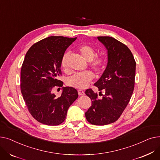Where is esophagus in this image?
Returning <instances> with one entry per match:
<instances>
[{
	"instance_id": "1",
	"label": "esophagus",
	"mask_w": 160,
	"mask_h": 160,
	"mask_svg": "<svg viewBox=\"0 0 160 160\" xmlns=\"http://www.w3.org/2000/svg\"><path fill=\"white\" fill-rule=\"evenodd\" d=\"M78 95H79L80 96H82V95H85L84 91H82V90H81V89H79V90H78Z\"/></svg>"
}]
</instances>
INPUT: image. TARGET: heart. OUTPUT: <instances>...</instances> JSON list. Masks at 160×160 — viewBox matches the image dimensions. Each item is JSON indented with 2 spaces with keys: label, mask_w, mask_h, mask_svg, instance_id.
Wrapping results in <instances>:
<instances>
[{
  "label": "heart",
  "mask_w": 160,
  "mask_h": 160,
  "mask_svg": "<svg viewBox=\"0 0 160 160\" xmlns=\"http://www.w3.org/2000/svg\"><path fill=\"white\" fill-rule=\"evenodd\" d=\"M82 56L89 62L91 68L97 72L102 71L106 64V58L103 54L96 55L95 48L89 45H82L78 48ZM69 57V52L64 53L62 58L61 65L63 69H66L67 60ZM94 78V74L91 71H86L82 72L75 73L67 78V86L77 89H84L88 86L89 83Z\"/></svg>",
  "instance_id": "obj_1"
}]
</instances>
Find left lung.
<instances>
[{
	"mask_svg": "<svg viewBox=\"0 0 160 160\" xmlns=\"http://www.w3.org/2000/svg\"><path fill=\"white\" fill-rule=\"evenodd\" d=\"M97 38L108 50V62L102 77L94 84L102 97L98 98L92 89L86 91L92 102L85 115L89 123L102 126L118 120L127 106L135 84L136 63L131 50L121 41L109 36Z\"/></svg>",
	"mask_w": 160,
	"mask_h": 160,
	"instance_id": "8db88e82",
	"label": "left lung"
}]
</instances>
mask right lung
Masks as SVG:
<instances>
[{"label": "right lung", "mask_w": 160, "mask_h": 160, "mask_svg": "<svg viewBox=\"0 0 160 160\" xmlns=\"http://www.w3.org/2000/svg\"><path fill=\"white\" fill-rule=\"evenodd\" d=\"M77 38L50 36L32 45L21 69V90L28 110L37 121L49 126L62 124L69 106L78 98L77 90L63 88L60 97L53 91L63 86L61 60Z\"/></svg>", "instance_id": "1"}]
</instances>
